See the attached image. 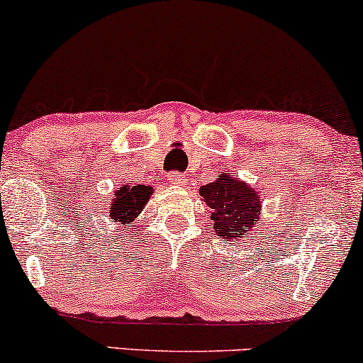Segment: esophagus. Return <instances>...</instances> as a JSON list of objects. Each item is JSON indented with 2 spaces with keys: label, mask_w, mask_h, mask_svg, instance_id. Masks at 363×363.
Segmentation results:
<instances>
[{
  "label": "esophagus",
  "mask_w": 363,
  "mask_h": 363,
  "mask_svg": "<svg viewBox=\"0 0 363 363\" xmlns=\"http://www.w3.org/2000/svg\"><path fill=\"white\" fill-rule=\"evenodd\" d=\"M168 182L173 183V185H183V182H185V177H183L182 173H169L168 174Z\"/></svg>",
  "instance_id": "obj_1"
}]
</instances>
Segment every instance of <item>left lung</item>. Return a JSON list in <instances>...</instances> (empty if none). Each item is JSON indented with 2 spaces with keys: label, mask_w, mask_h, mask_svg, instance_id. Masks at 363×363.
Returning <instances> with one entry per match:
<instances>
[{
  "label": "left lung",
  "mask_w": 363,
  "mask_h": 363,
  "mask_svg": "<svg viewBox=\"0 0 363 363\" xmlns=\"http://www.w3.org/2000/svg\"><path fill=\"white\" fill-rule=\"evenodd\" d=\"M199 194L211 209L213 230L225 242L240 240L254 231L260 218L262 197L235 173L221 171L213 183L201 186Z\"/></svg>",
  "instance_id": "left-lung-1"
}]
</instances>
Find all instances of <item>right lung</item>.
<instances>
[{
  "mask_svg": "<svg viewBox=\"0 0 363 363\" xmlns=\"http://www.w3.org/2000/svg\"><path fill=\"white\" fill-rule=\"evenodd\" d=\"M154 189L150 185H121L115 190L109 203V218L120 225H132L149 202Z\"/></svg>",
  "mask_w": 363,
  "mask_h": 363,
  "instance_id": "right-lung-1",
  "label": "right lung"
}]
</instances>
